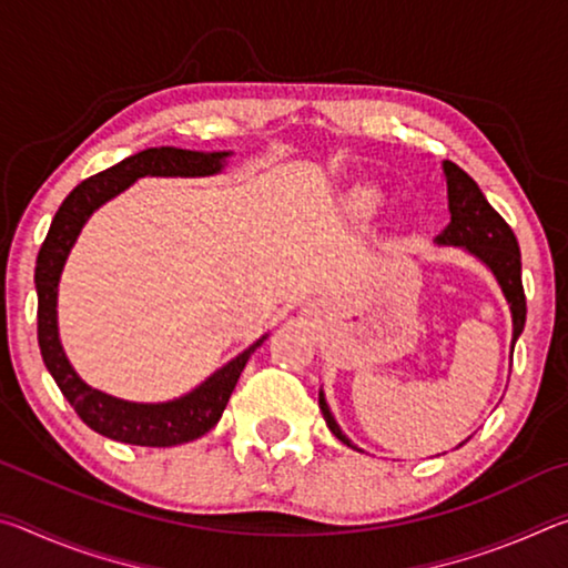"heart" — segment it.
<instances>
[{
	"label": "heart",
	"mask_w": 568,
	"mask_h": 568,
	"mask_svg": "<svg viewBox=\"0 0 568 568\" xmlns=\"http://www.w3.org/2000/svg\"><path fill=\"white\" fill-rule=\"evenodd\" d=\"M378 205H381V195H378V190H373V187H361L351 195V210L361 217H368L376 213Z\"/></svg>",
	"instance_id": "b5f03b06"
}]
</instances>
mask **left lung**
<instances>
[{"instance_id": "8db88e82", "label": "left lung", "mask_w": 568, "mask_h": 568, "mask_svg": "<svg viewBox=\"0 0 568 568\" xmlns=\"http://www.w3.org/2000/svg\"><path fill=\"white\" fill-rule=\"evenodd\" d=\"M444 175L448 185V210H450V223L436 237L438 245H456L468 250L470 255H476L488 271L496 275L501 293L506 297L508 307H511V321H514V338L511 348L518 341V335L524 331L526 323V295L521 283V250H518L514 230L508 227L506 220L488 205L484 192L474 182V178L466 175L464 170L454 162H444ZM323 418L333 430V436L341 444L361 450L358 446L351 444V438L343 434L338 423H335L333 413L325 403V393L321 390L318 396Z\"/></svg>"}]
</instances>
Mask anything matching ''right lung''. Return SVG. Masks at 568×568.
<instances>
[{
	"label": "right lung",
	"instance_id": "obj_1",
	"mask_svg": "<svg viewBox=\"0 0 568 568\" xmlns=\"http://www.w3.org/2000/svg\"><path fill=\"white\" fill-rule=\"evenodd\" d=\"M227 158L230 152H195L180 148H150L124 158L118 165L80 182L64 197L40 247V255H37V338H40L42 361L77 416L92 430L120 440V444L168 448L205 436L223 416L240 373L267 335L235 355L187 396L168 403H132L108 396L98 388H90L77 376L62 351L60 331H57V285H60L67 255L94 210L128 190L138 178H205L223 170Z\"/></svg>",
	"mask_w": 568,
	"mask_h": 568
}]
</instances>
